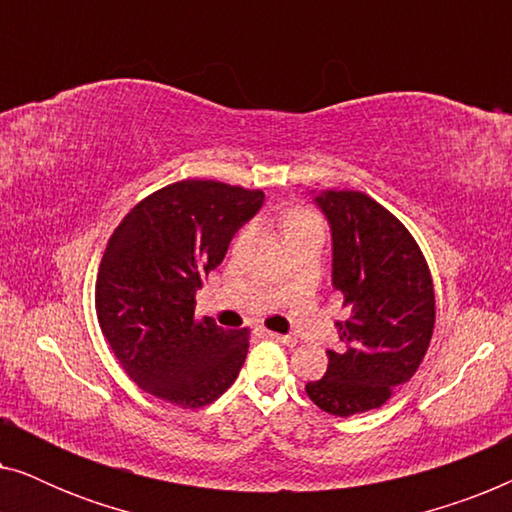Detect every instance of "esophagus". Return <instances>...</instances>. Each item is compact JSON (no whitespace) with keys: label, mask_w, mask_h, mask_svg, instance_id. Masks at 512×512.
<instances>
[{"label":"esophagus","mask_w":512,"mask_h":512,"mask_svg":"<svg viewBox=\"0 0 512 512\" xmlns=\"http://www.w3.org/2000/svg\"><path fill=\"white\" fill-rule=\"evenodd\" d=\"M270 340L279 342V345H286V347H296L298 345V338H293V335H282V333H268Z\"/></svg>","instance_id":"34e87169"}]
</instances>
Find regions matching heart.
Returning <instances> with one entry per match:
<instances>
[{"label": "heart", "mask_w": 512, "mask_h": 512, "mask_svg": "<svg viewBox=\"0 0 512 512\" xmlns=\"http://www.w3.org/2000/svg\"><path fill=\"white\" fill-rule=\"evenodd\" d=\"M307 221H317V216H314L312 212H307V209H291L289 214H286L284 219V230H289L293 226H300V223H307Z\"/></svg>", "instance_id": "heart-1"}]
</instances>
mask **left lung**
<instances>
[{"label": "left lung", "instance_id": "obj_1", "mask_svg": "<svg viewBox=\"0 0 512 512\" xmlns=\"http://www.w3.org/2000/svg\"><path fill=\"white\" fill-rule=\"evenodd\" d=\"M333 230V286L349 317L338 321L340 352L328 349L310 401L328 415L377 410L422 366L436 326L429 263L408 228L361 191L317 198Z\"/></svg>", "mask_w": 512, "mask_h": 512}]
</instances>
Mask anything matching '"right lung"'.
<instances>
[{"mask_svg": "<svg viewBox=\"0 0 512 512\" xmlns=\"http://www.w3.org/2000/svg\"><path fill=\"white\" fill-rule=\"evenodd\" d=\"M263 200L261 188L181 179L139 200L109 237L95 282L97 321L146 394L198 410L235 382L249 328L223 331L195 317V291Z\"/></svg>", "mask_w": 512, "mask_h": 512, "instance_id": "right-lung-1", "label": "right lung"}]
</instances>
